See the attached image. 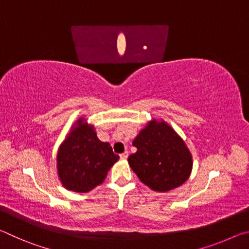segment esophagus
I'll return each mask as SVG.
<instances>
[{"instance_id":"1","label":"esophagus","mask_w":249,"mask_h":249,"mask_svg":"<svg viewBox=\"0 0 249 249\" xmlns=\"http://www.w3.org/2000/svg\"><path fill=\"white\" fill-rule=\"evenodd\" d=\"M120 157H121V159H127V157H128V151H124L123 154L120 155Z\"/></svg>"}]
</instances>
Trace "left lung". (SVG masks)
<instances>
[{
	"label": "left lung",
	"mask_w": 249,
	"mask_h": 249,
	"mask_svg": "<svg viewBox=\"0 0 249 249\" xmlns=\"http://www.w3.org/2000/svg\"><path fill=\"white\" fill-rule=\"evenodd\" d=\"M137 151L128 163L142 182L159 192L172 190L188 180L191 154L183 141L165 122H150L133 141Z\"/></svg>",
	"instance_id": "8db88e82"
}]
</instances>
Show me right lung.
Here are the masks:
<instances>
[{"instance_id": "right-lung-1", "label": "right lung", "mask_w": 249, "mask_h": 249, "mask_svg": "<svg viewBox=\"0 0 249 249\" xmlns=\"http://www.w3.org/2000/svg\"><path fill=\"white\" fill-rule=\"evenodd\" d=\"M119 158L111 145L101 142L93 127L81 120L59 148L58 174L67 189L84 193L103 182Z\"/></svg>"}]
</instances>
